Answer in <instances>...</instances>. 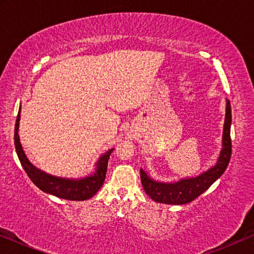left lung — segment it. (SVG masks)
<instances>
[{"label":"left lung","instance_id":"left-lung-1","mask_svg":"<svg viewBox=\"0 0 254 254\" xmlns=\"http://www.w3.org/2000/svg\"><path fill=\"white\" fill-rule=\"evenodd\" d=\"M231 106L230 102L227 100V112H225L224 130H223V148H222L220 158L216 165L208 170L202 175L195 178L183 179L173 184L157 183L149 178L143 170H140L141 183L145 193L152 200L159 203L166 204H185L189 203L197 196L201 195L204 190L209 189L215 180L220 178L227 169L231 157Z\"/></svg>","mask_w":254,"mask_h":254}]
</instances>
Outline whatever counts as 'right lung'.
<instances>
[{"instance_id":"obj_1","label":"right lung","mask_w":254,"mask_h":254,"mask_svg":"<svg viewBox=\"0 0 254 254\" xmlns=\"http://www.w3.org/2000/svg\"><path fill=\"white\" fill-rule=\"evenodd\" d=\"M19 113L18 116H17L15 125V147L20 164H22L26 175L32 180L34 185L39 187L44 192L53 194L55 196L65 200L83 201L88 200L95 195L100 187H102L104 180H105L107 162H109L110 155L113 151V149H111L110 151H107L105 155L100 157L98 163H97V170L95 175L86 177V178H83L81 180H68L46 175L45 172L34 168L29 162V159L26 158L25 154H24L18 136V125L20 119Z\"/></svg>"}]
</instances>
